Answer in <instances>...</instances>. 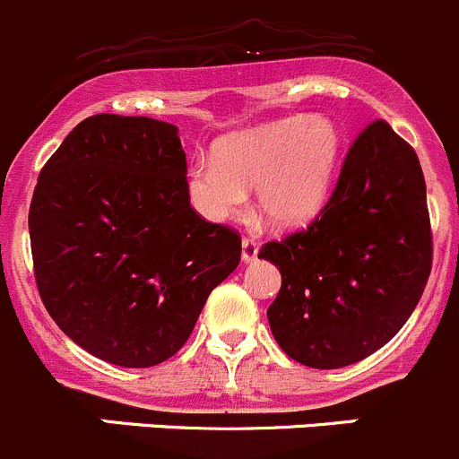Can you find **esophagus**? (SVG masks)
I'll list each match as a JSON object with an SVG mask.
<instances>
[{
  "mask_svg": "<svg viewBox=\"0 0 459 459\" xmlns=\"http://www.w3.org/2000/svg\"><path fill=\"white\" fill-rule=\"evenodd\" d=\"M258 256V245L254 238H243V243H240V258H243V263H254Z\"/></svg>",
  "mask_w": 459,
  "mask_h": 459,
  "instance_id": "34e87169",
  "label": "esophagus"
}]
</instances>
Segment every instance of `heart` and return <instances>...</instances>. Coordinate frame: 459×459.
Segmentation results:
<instances>
[{"instance_id":"1","label":"heart","mask_w":459,"mask_h":459,"mask_svg":"<svg viewBox=\"0 0 459 459\" xmlns=\"http://www.w3.org/2000/svg\"><path fill=\"white\" fill-rule=\"evenodd\" d=\"M343 135L328 116H292L223 138L214 160L187 169L192 205L210 221H225L254 189V212L276 230L315 221L330 198Z\"/></svg>"}]
</instances>
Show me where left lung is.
Instances as JSON below:
<instances>
[{"label": "left lung", "mask_w": 459, "mask_h": 459, "mask_svg": "<svg viewBox=\"0 0 459 459\" xmlns=\"http://www.w3.org/2000/svg\"><path fill=\"white\" fill-rule=\"evenodd\" d=\"M258 258L281 272L267 321L294 361L333 370L385 346L415 310L433 261L426 183L411 144L388 122L366 126L319 219L267 243Z\"/></svg>", "instance_id": "1"}]
</instances>
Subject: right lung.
I'll return each instance as SVG.
<instances>
[{
    "label": "right lung",
    "mask_w": 459,
    "mask_h": 459,
    "mask_svg": "<svg viewBox=\"0 0 459 459\" xmlns=\"http://www.w3.org/2000/svg\"><path fill=\"white\" fill-rule=\"evenodd\" d=\"M39 297L98 359L149 368L192 334L240 238L189 205L178 126L98 113L39 171L29 212Z\"/></svg>",
    "instance_id": "right-lung-1"
}]
</instances>
